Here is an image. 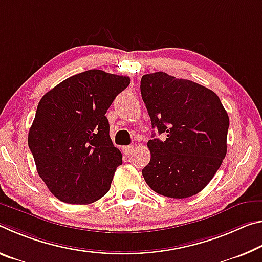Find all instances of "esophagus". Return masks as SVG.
<instances>
[{
	"label": "esophagus",
	"mask_w": 262,
	"mask_h": 262,
	"mask_svg": "<svg viewBox=\"0 0 262 262\" xmlns=\"http://www.w3.org/2000/svg\"><path fill=\"white\" fill-rule=\"evenodd\" d=\"M133 150H134V147H133V146H126V147L122 148V151H123L124 155H130Z\"/></svg>",
	"instance_id": "34e87169"
}]
</instances>
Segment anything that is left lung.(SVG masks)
Listing matches in <instances>:
<instances>
[{
    "mask_svg": "<svg viewBox=\"0 0 262 262\" xmlns=\"http://www.w3.org/2000/svg\"><path fill=\"white\" fill-rule=\"evenodd\" d=\"M141 95L164 141H148L147 184L162 196L188 198L205 188L227 151L230 120L213 91L165 72L144 74ZM154 138V134H152Z\"/></svg>",
    "mask_w": 262,
    "mask_h": 262,
    "instance_id": "8db88e82",
    "label": "left lung"
}]
</instances>
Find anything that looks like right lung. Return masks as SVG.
<instances>
[{"label":"right lung","instance_id":"add662e5","mask_svg":"<svg viewBox=\"0 0 262 262\" xmlns=\"http://www.w3.org/2000/svg\"><path fill=\"white\" fill-rule=\"evenodd\" d=\"M129 84L128 77L89 70L40 99L28 144L39 177L59 201L90 204L108 192L122 155L105 114Z\"/></svg>","mask_w":262,"mask_h":262}]
</instances>
